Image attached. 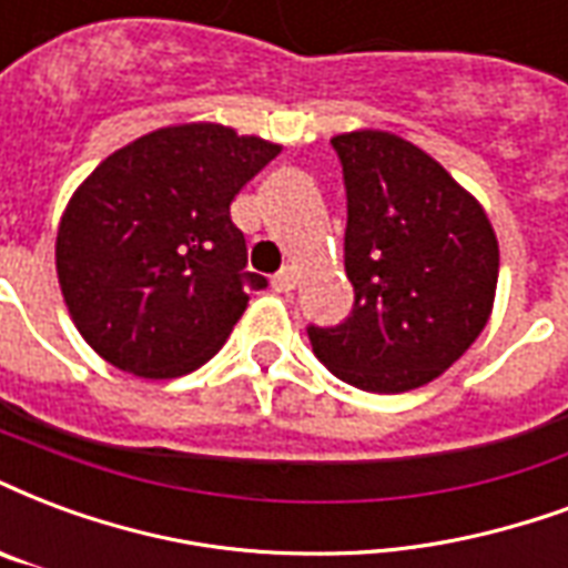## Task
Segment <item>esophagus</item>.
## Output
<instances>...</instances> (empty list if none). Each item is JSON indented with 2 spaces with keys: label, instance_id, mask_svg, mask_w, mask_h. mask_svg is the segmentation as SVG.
<instances>
[{
  "label": "esophagus",
  "instance_id": "esophagus-1",
  "mask_svg": "<svg viewBox=\"0 0 568 568\" xmlns=\"http://www.w3.org/2000/svg\"><path fill=\"white\" fill-rule=\"evenodd\" d=\"M271 285H273V292H292V288L297 285V271L295 267H283V271L273 276Z\"/></svg>",
  "mask_w": 568,
  "mask_h": 568
}]
</instances>
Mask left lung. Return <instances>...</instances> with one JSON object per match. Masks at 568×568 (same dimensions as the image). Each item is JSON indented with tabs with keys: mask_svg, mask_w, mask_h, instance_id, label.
Segmentation results:
<instances>
[{
	"mask_svg": "<svg viewBox=\"0 0 568 568\" xmlns=\"http://www.w3.org/2000/svg\"><path fill=\"white\" fill-rule=\"evenodd\" d=\"M348 199L355 310L310 327L318 361L348 385L403 394L443 376L494 313L497 231L434 155L382 129L331 138Z\"/></svg>",
	"mask_w": 568,
	"mask_h": 568,
	"instance_id": "1",
	"label": "left lung"
}]
</instances>
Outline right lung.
<instances>
[{
	"instance_id": "right-lung-1",
	"label": "right lung",
	"mask_w": 568,
	"mask_h": 568,
	"mask_svg": "<svg viewBox=\"0 0 568 568\" xmlns=\"http://www.w3.org/2000/svg\"><path fill=\"white\" fill-rule=\"evenodd\" d=\"M283 146L222 123H178L113 150L57 229L69 316L95 355L141 379L199 369L250 304L231 201Z\"/></svg>"
}]
</instances>
